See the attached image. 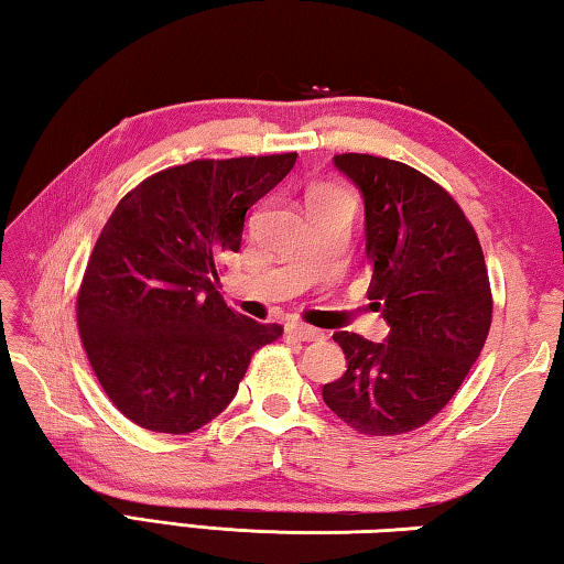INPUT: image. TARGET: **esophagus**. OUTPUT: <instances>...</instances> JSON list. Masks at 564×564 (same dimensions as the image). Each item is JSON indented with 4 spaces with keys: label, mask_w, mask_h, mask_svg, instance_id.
I'll list each match as a JSON object with an SVG mask.
<instances>
[{
    "label": "esophagus",
    "mask_w": 564,
    "mask_h": 564,
    "mask_svg": "<svg viewBox=\"0 0 564 564\" xmlns=\"http://www.w3.org/2000/svg\"><path fill=\"white\" fill-rule=\"evenodd\" d=\"M285 333H289V336L295 340H323L321 330L303 326V323H289V326H285Z\"/></svg>",
    "instance_id": "34e87169"
}]
</instances>
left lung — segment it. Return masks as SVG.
<instances>
[{
    "instance_id": "1",
    "label": "left lung",
    "mask_w": 564,
    "mask_h": 564,
    "mask_svg": "<svg viewBox=\"0 0 564 564\" xmlns=\"http://www.w3.org/2000/svg\"><path fill=\"white\" fill-rule=\"evenodd\" d=\"M333 164L362 196L368 299L390 333L383 343L333 333L348 368L323 386V403L362 435L410 433L447 405L488 338L482 248L453 196L420 171L370 154Z\"/></svg>"
}]
</instances>
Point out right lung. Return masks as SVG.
<instances>
[{
    "instance_id": "1",
    "label": "right lung",
    "mask_w": 564,
    "mask_h": 564,
    "mask_svg": "<svg viewBox=\"0 0 564 564\" xmlns=\"http://www.w3.org/2000/svg\"><path fill=\"white\" fill-rule=\"evenodd\" d=\"M299 154L198 159L129 191L84 273L76 321L101 388L131 423L184 435L231 403L251 356L281 336L228 308L216 263Z\"/></svg>"
}]
</instances>
